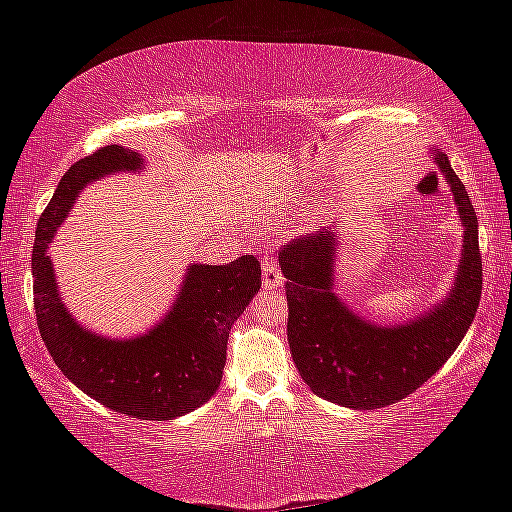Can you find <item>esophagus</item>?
Masks as SVG:
<instances>
[{
    "label": "esophagus",
    "mask_w": 512,
    "mask_h": 512,
    "mask_svg": "<svg viewBox=\"0 0 512 512\" xmlns=\"http://www.w3.org/2000/svg\"><path fill=\"white\" fill-rule=\"evenodd\" d=\"M262 275H264V289H280L284 284V275L275 259H266L262 266Z\"/></svg>",
    "instance_id": "obj_1"
}]
</instances>
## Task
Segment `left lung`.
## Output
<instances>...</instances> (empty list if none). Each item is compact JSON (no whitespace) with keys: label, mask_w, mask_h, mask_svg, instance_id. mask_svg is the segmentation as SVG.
<instances>
[{"label":"left lung","mask_w":512,"mask_h":512,"mask_svg":"<svg viewBox=\"0 0 512 512\" xmlns=\"http://www.w3.org/2000/svg\"><path fill=\"white\" fill-rule=\"evenodd\" d=\"M433 158L465 225L461 264L443 305L404 325H375L334 293L332 230L302 235L280 250L291 357L305 384L327 402L366 411L404 400L445 366L472 325L483 287L479 223L452 164L440 151Z\"/></svg>","instance_id":"obj_1"}]
</instances>
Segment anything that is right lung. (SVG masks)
Here are the masks:
<instances>
[{
	"mask_svg": "<svg viewBox=\"0 0 512 512\" xmlns=\"http://www.w3.org/2000/svg\"><path fill=\"white\" fill-rule=\"evenodd\" d=\"M137 169L140 153L110 144L60 178L33 244V307L56 366L85 395L128 418L173 420L219 391L230 329L262 287V266L253 255L225 266L192 264L169 314L137 339H106L79 325L60 300L49 244L85 185Z\"/></svg>",
	"mask_w": 512,
	"mask_h": 512,
	"instance_id": "right-lung-1",
	"label": "right lung"
}]
</instances>
